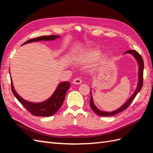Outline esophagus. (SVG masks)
<instances>
[{
  "label": "esophagus",
  "mask_w": 153,
  "mask_h": 153,
  "mask_svg": "<svg viewBox=\"0 0 153 153\" xmlns=\"http://www.w3.org/2000/svg\"><path fill=\"white\" fill-rule=\"evenodd\" d=\"M81 83H82L81 79H80V78H78V77L75 78V79H74L72 81V83L74 85H79Z\"/></svg>",
  "instance_id": "esophagus-1"
}]
</instances>
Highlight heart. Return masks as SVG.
Segmentation results:
<instances>
[{"label": "heart", "instance_id": "1", "mask_svg": "<svg viewBox=\"0 0 153 153\" xmlns=\"http://www.w3.org/2000/svg\"><path fill=\"white\" fill-rule=\"evenodd\" d=\"M101 55L100 51L99 50H92L85 52L81 54L76 59V61L78 63L82 64H90L96 61L98 59ZM105 61V57H103L100 61V64L102 65Z\"/></svg>", "mask_w": 153, "mask_h": 153}]
</instances>
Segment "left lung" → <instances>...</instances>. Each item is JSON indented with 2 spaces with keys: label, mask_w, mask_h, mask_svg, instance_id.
Masks as SVG:
<instances>
[{
  "label": "left lung",
  "mask_w": 153,
  "mask_h": 153,
  "mask_svg": "<svg viewBox=\"0 0 153 153\" xmlns=\"http://www.w3.org/2000/svg\"><path fill=\"white\" fill-rule=\"evenodd\" d=\"M123 54H131L132 56L135 58V59L137 61V63H138V85H137V87L135 90V91L134 93L132 94L131 96L129 97L128 100L123 103L121 106L118 108L115 111H113L111 112H107V111H103L100 110L99 108H97V107L95 105L93 101V97H92V91L91 89V100H90V106L92 108L93 111L96 114L101 116H114L117 113H119L121 111H123L125 110L128 106L129 105L131 104V103L133 101V100L134 99V97H136V94H138L142 88L143 86V68H144V63H143V61L142 56L136 52V50H127Z\"/></svg>",
  "instance_id": "left-lung-1"
}]
</instances>
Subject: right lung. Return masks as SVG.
I'll return each mask as SVG.
<instances>
[{"instance_id":"add662e5","label":"right lung","mask_w":153,"mask_h":153,"mask_svg":"<svg viewBox=\"0 0 153 153\" xmlns=\"http://www.w3.org/2000/svg\"><path fill=\"white\" fill-rule=\"evenodd\" d=\"M57 38H60L59 36H41L37 38H34L32 39L26 41L24 44H28V43L33 42H37L41 41H53L55 39ZM10 71V70H9ZM11 77V91L13 94V95L15 97L19 100L23 106H24L27 111H28L31 114L36 116H53L54 114L58 111L59 108L62 106V103L65 100L66 92L70 87V84L69 82L64 81L60 83L57 85V87L54 91L53 94L48 99L42 101V102L39 103H34L31 102V101L25 100L23 99L18 94V93L15 91L13 81Z\"/></svg>"}]
</instances>
